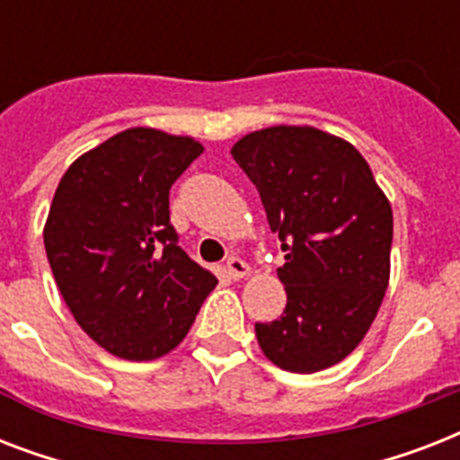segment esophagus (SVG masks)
Instances as JSON below:
<instances>
[{
    "label": "esophagus",
    "instance_id": "esophagus-1",
    "mask_svg": "<svg viewBox=\"0 0 460 460\" xmlns=\"http://www.w3.org/2000/svg\"><path fill=\"white\" fill-rule=\"evenodd\" d=\"M224 270H226V274H229V279H243V277H248V272H251L248 262H243V260L236 258V255H231V258L226 260Z\"/></svg>",
    "mask_w": 460,
    "mask_h": 460
}]
</instances>
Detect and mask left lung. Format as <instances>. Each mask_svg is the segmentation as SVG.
<instances>
[{
    "label": "left lung",
    "mask_w": 460,
    "mask_h": 460,
    "mask_svg": "<svg viewBox=\"0 0 460 460\" xmlns=\"http://www.w3.org/2000/svg\"><path fill=\"white\" fill-rule=\"evenodd\" d=\"M279 234L287 288L279 320L258 322L262 353L288 372L341 363L377 317L389 287L394 215L370 164L313 126H270L231 147Z\"/></svg>",
    "instance_id": "obj_1"
}]
</instances>
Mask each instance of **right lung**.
<instances>
[{
	"label": "right lung",
	"instance_id": "right-lung-1",
	"mask_svg": "<svg viewBox=\"0 0 460 460\" xmlns=\"http://www.w3.org/2000/svg\"><path fill=\"white\" fill-rule=\"evenodd\" d=\"M200 155L188 136L126 128L81 155L57 186L47 260L74 320L111 356L173 350L217 287L169 224V188Z\"/></svg>",
	"mask_w": 460,
	"mask_h": 460
}]
</instances>
